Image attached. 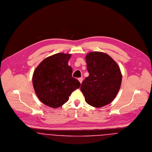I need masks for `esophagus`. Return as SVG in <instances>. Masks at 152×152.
Returning <instances> with one entry per match:
<instances>
[{
	"instance_id": "obj_1",
	"label": "esophagus",
	"mask_w": 152,
	"mask_h": 152,
	"mask_svg": "<svg viewBox=\"0 0 152 152\" xmlns=\"http://www.w3.org/2000/svg\"><path fill=\"white\" fill-rule=\"evenodd\" d=\"M78 80V81H80V83L81 84L83 83V78L82 77H81V78H79Z\"/></svg>"
}]
</instances>
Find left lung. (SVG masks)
I'll return each instance as SVG.
<instances>
[{"label":"left lung","mask_w":152,"mask_h":152,"mask_svg":"<svg viewBox=\"0 0 152 152\" xmlns=\"http://www.w3.org/2000/svg\"><path fill=\"white\" fill-rule=\"evenodd\" d=\"M89 76L83 82L81 91L87 104L100 108L116 97L122 82V74L117 63L107 54L94 51L86 57Z\"/></svg>","instance_id":"1"}]
</instances>
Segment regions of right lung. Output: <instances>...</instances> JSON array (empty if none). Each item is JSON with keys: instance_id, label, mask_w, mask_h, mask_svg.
I'll use <instances>...</instances> for the list:
<instances>
[{"instance_id": "right-lung-1", "label": "right lung", "mask_w": 152, "mask_h": 152, "mask_svg": "<svg viewBox=\"0 0 152 152\" xmlns=\"http://www.w3.org/2000/svg\"><path fill=\"white\" fill-rule=\"evenodd\" d=\"M69 54L57 53L45 58L35 69L33 85L39 100L44 105L57 108L66 102L71 93L80 86L72 77L68 65Z\"/></svg>"}]
</instances>
